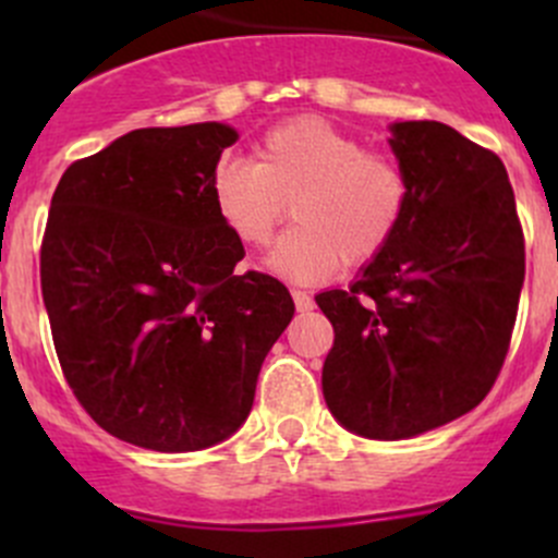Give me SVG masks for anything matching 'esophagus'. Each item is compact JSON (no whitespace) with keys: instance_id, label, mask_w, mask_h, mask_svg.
Wrapping results in <instances>:
<instances>
[{"instance_id":"34e87169","label":"esophagus","mask_w":558,"mask_h":558,"mask_svg":"<svg viewBox=\"0 0 558 558\" xmlns=\"http://www.w3.org/2000/svg\"><path fill=\"white\" fill-rule=\"evenodd\" d=\"M291 296H294V305H296V311H300V313H307V311H313V307H315L313 296L307 294V291L294 289V291H291Z\"/></svg>"}]
</instances>
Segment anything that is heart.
<instances>
[{"label":"heart","mask_w":558,"mask_h":558,"mask_svg":"<svg viewBox=\"0 0 558 558\" xmlns=\"http://www.w3.org/2000/svg\"><path fill=\"white\" fill-rule=\"evenodd\" d=\"M213 205L243 245L264 247L294 210L296 227L267 264L296 283L362 267L386 251L408 210V178L391 156L318 116L267 129L253 161L229 156L210 178Z\"/></svg>","instance_id":"heart-1"}]
</instances>
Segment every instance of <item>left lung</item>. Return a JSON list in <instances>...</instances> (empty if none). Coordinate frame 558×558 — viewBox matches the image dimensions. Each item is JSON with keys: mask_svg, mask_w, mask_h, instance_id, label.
Here are the masks:
<instances>
[{"mask_svg": "<svg viewBox=\"0 0 558 558\" xmlns=\"http://www.w3.org/2000/svg\"><path fill=\"white\" fill-rule=\"evenodd\" d=\"M408 178L399 232L348 291L315 296L335 329L324 399L345 429L404 440L483 402L523 286V229L494 150L440 121L391 126Z\"/></svg>", "mask_w": 558, "mask_h": 558, "instance_id": "1", "label": "left lung"}]
</instances>
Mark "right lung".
I'll list each match as a JSON object with an SVG mask.
<instances>
[{"mask_svg": "<svg viewBox=\"0 0 558 558\" xmlns=\"http://www.w3.org/2000/svg\"><path fill=\"white\" fill-rule=\"evenodd\" d=\"M238 132L134 129L61 174L39 280L61 373L112 437L202 451L247 418L258 369L294 315L278 278L247 269L210 178Z\"/></svg>", "mask_w": 558, "mask_h": 558, "instance_id": "1", "label": "right lung"}]
</instances>
